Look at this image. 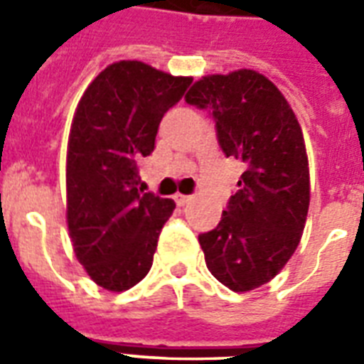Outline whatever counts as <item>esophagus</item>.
Masks as SVG:
<instances>
[{
    "label": "esophagus",
    "mask_w": 364,
    "mask_h": 364,
    "mask_svg": "<svg viewBox=\"0 0 364 364\" xmlns=\"http://www.w3.org/2000/svg\"><path fill=\"white\" fill-rule=\"evenodd\" d=\"M173 200H176V204H177V205H185V204H188L191 200H193V196H191V194L177 193L176 196H173Z\"/></svg>",
    "instance_id": "obj_1"
}]
</instances>
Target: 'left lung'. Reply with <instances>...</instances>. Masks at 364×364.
Instances as JSON below:
<instances>
[{
    "label": "left lung",
    "mask_w": 364,
    "mask_h": 364,
    "mask_svg": "<svg viewBox=\"0 0 364 364\" xmlns=\"http://www.w3.org/2000/svg\"><path fill=\"white\" fill-rule=\"evenodd\" d=\"M185 102L210 111L223 153L245 164L219 225L198 236L213 277L245 293L299 247L310 205L302 130L276 85L253 70L202 77Z\"/></svg>",
    "instance_id": "obj_1"
}]
</instances>
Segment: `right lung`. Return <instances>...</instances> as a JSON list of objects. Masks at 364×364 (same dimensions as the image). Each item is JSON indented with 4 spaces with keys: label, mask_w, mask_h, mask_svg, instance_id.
Segmentation results:
<instances>
[{
    "label": "right lung",
    "mask_w": 364,
    "mask_h": 364,
    "mask_svg": "<svg viewBox=\"0 0 364 364\" xmlns=\"http://www.w3.org/2000/svg\"><path fill=\"white\" fill-rule=\"evenodd\" d=\"M191 77L137 60L107 65L82 94L68 141V228L77 259L100 287L121 293L153 266L173 200L143 193L137 160L154 151L162 117Z\"/></svg>",
    "instance_id": "1"
}]
</instances>
